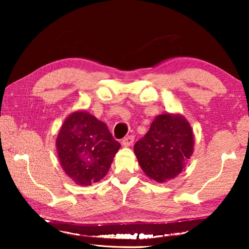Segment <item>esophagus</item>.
Wrapping results in <instances>:
<instances>
[{
  "label": "esophagus",
  "instance_id": "1",
  "mask_svg": "<svg viewBox=\"0 0 249 249\" xmlns=\"http://www.w3.org/2000/svg\"><path fill=\"white\" fill-rule=\"evenodd\" d=\"M133 142H134V136H127L122 141V145L124 147H129L130 145H133Z\"/></svg>",
  "mask_w": 249,
  "mask_h": 249
}]
</instances>
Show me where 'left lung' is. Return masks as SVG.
I'll return each mask as SVG.
<instances>
[{
    "mask_svg": "<svg viewBox=\"0 0 249 249\" xmlns=\"http://www.w3.org/2000/svg\"><path fill=\"white\" fill-rule=\"evenodd\" d=\"M195 149V135L183 115L166 113L155 117L150 128L134 146L138 163L149 179L159 183L182 172Z\"/></svg>",
    "mask_w": 249,
    "mask_h": 249,
    "instance_id": "left-lung-1",
    "label": "left lung"
}]
</instances>
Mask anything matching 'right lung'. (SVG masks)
Returning <instances> with one entry per match:
<instances>
[{
	"instance_id": "obj_1",
	"label": "right lung",
	"mask_w": 249,
	"mask_h": 249,
	"mask_svg": "<svg viewBox=\"0 0 249 249\" xmlns=\"http://www.w3.org/2000/svg\"><path fill=\"white\" fill-rule=\"evenodd\" d=\"M56 147L66 175L75 184L86 187L107 176L121 144L113 138L107 124L80 109L65 120Z\"/></svg>"
}]
</instances>
